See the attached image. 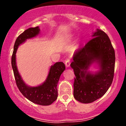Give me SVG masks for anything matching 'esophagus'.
I'll return each instance as SVG.
<instances>
[{"instance_id": "obj_1", "label": "esophagus", "mask_w": 126, "mask_h": 126, "mask_svg": "<svg viewBox=\"0 0 126 126\" xmlns=\"http://www.w3.org/2000/svg\"><path fill=\"white\" fill-rule=\"evenodd\" d=\"M65 65H66V67H69L70 65V60L69 59H67L65 62Z\"/></svg>"}]
</instances>
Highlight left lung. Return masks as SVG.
<instances>
[{
  "instance_id": "obj_1",
  "label": "left lung",
  "mask_w": 126,
  "mask_h": 126,
  "mask_svg": "<svg viewBox=\"0 0 126 126\" xmlns=\"http://www.w3.org/2000/svg\"><path fill=\"white\" fill-rule=\"evenodd\" d=\"M92 38L73 55L70 66L74 71L73 96L82 103L94 102L102 97L112 82L115 67V51L106 33L96 30ZM99 65L95 74L87 71L94 63Z\"/></svg>"
}]
</instances>
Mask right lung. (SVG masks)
<instances>
[{
    "mask_svg": "<svg viewBox=\"0 0 126 126\" xmlns=\"http://www.w3.org/2000/svg\"><path fill=\"white\" fill-rule=\"evenodd\" d=\"M39 32L40 28L38 27H36L35 28L27 29L18 36L14 44L11 63L16 83L22 94L28 100L37 104L49 105L57 98L58 92L57 86L60 75L66 69L64 63L61 62H57L51 66L46 81L42 85L35 87H30L23 81L16 64V53L18 46L27 39L35 37Z\"/></svg>",
    "mask_w": 126,
    "mask_h": 126,
    "instance_id": "obj_1",
    "label": "right lung"
}]
</instances>
